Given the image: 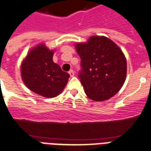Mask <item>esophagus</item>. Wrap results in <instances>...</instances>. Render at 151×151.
Here are the masks:
<instances>
[{
    "mask_svg": "<svg viewBox=\"0 0 151 151\" xmlns=\"http://www.w3.org/2000/svg\"><path fill=\"white\" fill-rule=\"evenodd\" d=\"M68 73H69L70 76L71 77H73L75 76V72L73 71V70H70L69 72H68Z\"/></svg>",
    "mask_w": 151,
    "mask_h": 151,
    "instance_id": "1",
    "label": "esophagus"
}]
</instances>
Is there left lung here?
I'll use <instances>...</instances> for the list:
<instances>
[{
  "label": "left lung",
  "mask_w": 151,
  "mask_h": 151,
  "mask_svg": "<svg viewBox=\"0 0 151 151\" xmlns=\"http://www.w3.org/2000/svg\"><path fill=\"white\" fill-rule=\"evenodd\" d=\"M81 59L79 79L89 99L105 101L114 96L126 79L124 55L113 41L93 36L86 43L76 45Z\"/></svg>",
  "instance_id": "1"
}]
</instances>
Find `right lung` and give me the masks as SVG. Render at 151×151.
<instances>
[{"label":"right lung","mask_w":151,"mask_h":151,"mask_svg":"<svg viewBox=\"0 0 151 151\" xmlns=\"http://www.w3.org/2000/svg\"><path fill=\"white\" fill-rule=\"evenodd\" d=\"M44 45H38L28 53L21 65V75L31 91L45 98H53L61 93L70 76L52 61L53 52Z\"/></svg>","instance_id":"1"}]
</instances>
